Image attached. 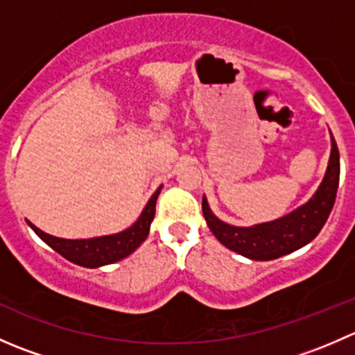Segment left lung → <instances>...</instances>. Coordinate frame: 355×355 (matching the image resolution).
Wrapping results in <instances>:
<instances>
[{
	"mask_svg": "<svg viewBox=\"0 0 355 355\" xmlns=\"http://www.w3.org/2000/svg\"><path fill=\"white\" fill-rule=\"evenodd\" d=\"M340 182V155L331 137V156L327 175L313 199L293 213L270 223L241 228L218 220L202 199V214L214 237L230 250L256 261H270L309 244L330 216Z\"/></svg>",
	"mask_w": 355,
	"mask_h": 355,
	"instance_id": "left-lung-1",
	"label": "left lung"
}]
</instances>
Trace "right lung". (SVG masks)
I'll return each mask as SVG.
<instances>
[{
    "label": "right lung",
    "instance_id": "add662e5",
    "mask_svg": "<svg viewBox=\"0 0 355 355\" xmlns=\"http://www.w3.org/2000/svg\"><path fill=\"white\" fill-rule=\"evenodd\" d=\"M159 191L161 187L153 194V198L146 204L144 211L139 216V220L130 228L114 235L84 239V241H68V239H58L44 234L37 227H34L31 221H27V223L46 244L51 247V249H55L58 254H62L65 259L71 261V263L80 264V266L85 268L105 266V264H111L114 261H120L123 257H127L128 254L134 252L146 241V237L149 234V227H151V221L155 220L156 199Z\"/></svg>",
    "mask_w": 355,
    "mask_h": 355
}]
</instances>
